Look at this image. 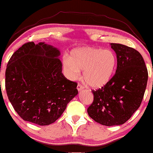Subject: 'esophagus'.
<instances>
[{
	"label": "esophagus",
	"instance_id": "esophagus-1",
	"mask_svg": "<svg viewBox=\"0 0 153 153\" xmlns=\"http://www.w3.org/2000/svg\"><path fill=\"white\" fill-rule=\"evenodd\" d=\"M83 89H84V87L81 86V85L80 84H79L78 85H77V90H78L79 91H82Z\"/></svg>",
	"mask_w": 153,
	"mask_h": 153
}]
</instances>
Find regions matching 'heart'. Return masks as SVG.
Returning a JSON list of instances; mask_svg holds the SVG:
<instances>
[{"instance_id":"b5f03b06","label":"heart","mask_w":153,"mask_h":153,"mask_svg":"<svg viewBox=\"0 0 153 153\" xmlns=\"http://www.w3.org/2000/svg\"><path fill=\"white\" fill-rule=\"evenodd\" d=\"M67 76L70 80H76L81 76L89 86L100 88L112 79L116 68V57L110 50H101L93 47L74 49L69 56L63 57Z\"/></svg>"}]
</instances>
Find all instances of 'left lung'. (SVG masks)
<instances>
[{"label":"left lung","instance_id":"1","mask_svg":"<svg viewBox=\"0 0 153 153\" xmlns=\"http://www.w3.org/2000/svg\"><path fill=\"white\" fill-rule=\"evenodd\" d=\"M117 59L115 74L94 94L89 117L107 126L124 124L138 110L146 91L148 74L140 53L120 43H110Z\"/></svg>","mask_w":153,"mask_h":153}]
</instances>
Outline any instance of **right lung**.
Returning a JSON list of instances; mask_svg holds the SVG:
<instances>
[{
    "mask_svg": "<svg viewBox=\"0 0 153 153\" xmlns=\"http://www.w3.org/2000/svg\"><path fill=\"white\" fill-rule=\"evenodd\" d=\"M56 48L44 42L25 43L8 61L5 89L21 118L45 126L59 118L67 104L78 94L77 84L62 73Z\"/></svg>",
    "mask_w": 153,
    "mask_h": 153,
    "instance_id": "obj_1",
    "label": "right lung"
}]
</instances>
